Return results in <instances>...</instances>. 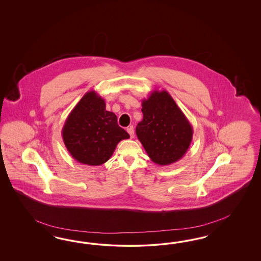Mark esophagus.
Here are the masks:
<instances>
[{"mask_svg": "<svg viewBox=\"0 0 261 261\" xmlns=\"http://www.w3.org/2000/svg\"><path fill=\"white\" fill-rule=\"evenodd\" d=\"M126 131L128 132V134L130 135L131 138H134V128H133V126L127 127Z\"/></svg>", "mask_w": 261, "mask_h": 261, "instance_id": "esophagus-1", "label": "esophagus"}]
</instances>
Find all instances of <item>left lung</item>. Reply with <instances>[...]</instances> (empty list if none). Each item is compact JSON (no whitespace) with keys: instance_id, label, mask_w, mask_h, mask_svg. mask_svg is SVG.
I'll return each mask as SVG.
<instances>
[{"instance_id":"1","label":"left lung","mask_w":261,"mask_h":261,"mask_svg":"<svg viewBox=\"0 0 261 261\" xmlns=\"http://www.w3.org/2000/svg\"><path fill=\"white\" fill-rule=\"evenodd\" d=\"M143 119L136 134L151 161L168 166L184 157L190 147L193 128L169 93L155 90L142 101Z\"/></svg>"}]
</instances>
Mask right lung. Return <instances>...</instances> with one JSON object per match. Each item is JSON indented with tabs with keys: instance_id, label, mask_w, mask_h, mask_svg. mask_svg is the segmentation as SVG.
<instances>
[{
	"instance_id": "1",
	"label": "right lung",
	"mask_w": 261,
	"mask_h": 261,
	"mask_svg": "<svg viewBox=\"0 0 261 261\" xmlns=\"http://www.w3.org/2000/svg\"><path fill=\"white\" fill-rule=\"evenodd\" d=\"M62 138L75 161L100 166L112 157L118 143L130 136L119 126L117 116L106 111L102 97L95 91H89L65 120Z\"/></svg>"
}]
</instances>
